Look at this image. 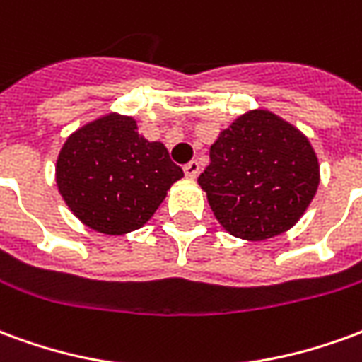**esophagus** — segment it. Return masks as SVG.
<instances>
[{"mask_svg": "<svg viewBox=\"0 0 362 362\" xmlns=\"http://www.w3.org/2000/svg\"><path fill=\"white\" fill-rule=\"evenodd\" d=\"M184 174L188 178H196L197 174H199V163L197 160H189L188 165H184Z\"/></svg>", "mask_w": 362, "mask_h": 362, "instance_id": "34e87169", "label": "esophagus"}]
</instances>
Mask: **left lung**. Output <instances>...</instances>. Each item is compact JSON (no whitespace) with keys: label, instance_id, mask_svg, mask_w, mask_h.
Listing matches in <instances>:
<instances>
[{"label":"left lung","instance_id":"8db88e82","mask_svg":"<svg viewBox=\"0 0 362 362\" xmlns=\"http://www.w3.org/2000/svg\"><path fill=\"white\" fill-rule=\"evenodd\" d=\"M209 160L197 184L221 227L244 240L283 235L320 184L308 137L269 110L238 116L211 145Z\"/></svg>","mask_w":362,"mask_h":362}]
</instances>
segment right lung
Here are the masks:
<instances>
[{
  "label": "right lung",
  "mask_w": 362,
  "mask_h": 362,
  "mask_svg": "<svg viewBox=\"0 0 362 362\" xmlns=\"http://www.w3.org/2000/svg\"><path fill=\"white\" fill-rule=\"evenodd\" d=\"M184 173L160 141L137 134L132 116L106 114L67 137L56 184L77 219L103 235L141 228Z\"/></svg>",
  "instance_id": "right-lung-1"
}]
</instances>
